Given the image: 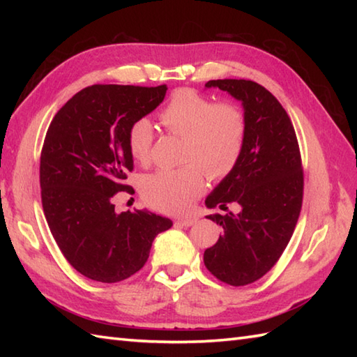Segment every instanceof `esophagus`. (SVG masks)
I'll return each instance as SVG.
<instances>
[{
    "mask_svg": "<svg viewBox=\"0 0 357 357\" xmlns=\"http://www.w3.org/2000/svg\"><path fill=\"white\" fill-rule=\"evenodd\" d=\"M196 222H198V219H196V218H181V219H178V224L184 225V227H190Z\"/></svg>",
    "mask_w": 357,
    "mask_h": 357,
    "instance_id": "1",
    "label": "esophagus"
}]
</instances>
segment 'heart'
<instances>
[{
    "label": "heart",
    "instance_id": "b5f03b06",
    "mask_svg": "<svg viewBox=\"0 0 357 357\" xmlns=\"http://www.w3.org/2000/svg\"><path fill=\"white\" fill-rule=\"evenodd\" d=\"M159 119L165 130L183 138L181 158L190 162L149 174L141 190L151 207L181 213L202 193L206 185L203 169L208 178L222 179L238 164L245 142V118L231 104H215L196 90L178 89L159 113ZM151 142L153 126L147 118L136 119L127 133L128 151L136 162H149Z\"/></svg>",
    "mask_w": 357,
    "mask_h": 357
}]
</instances>
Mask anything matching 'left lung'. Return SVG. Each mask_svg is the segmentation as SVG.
Here are the masks:
<instances>
[{
	"mask_svg": "<svg viewBox=\"0 0 357 357\" xmlns=\"http://www.w3.org/2000/svg\"><path fill=\"white\" fill-rule=\"evenodd\" d=\"M211 87L241 102L247 132L238 164L206 198L207 208L234 202L241 210L206 216L224 231L204 252V264L239 287L262 278L282 255L301 213L304 174L291 121L267 89L247 79H213Z\"/></svg>",
	"mask_w": 357,
	"mask_h": 357,
	"instance_id": "8db88e82",
	"label": "left lung"
}]
</instances>
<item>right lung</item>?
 I'll use <instances>...</instances> for the list:
<instances>
[{"label":"right lung","mask_w":357,"mask_h":357,"mask_svg":"<svg viewBox=\"0 0 357 357\" xmlns=\"http://www.w3.org/2000/svg\"><path fill=\"white\" fill-rule=\"evenodd\" d=\"M167 86L96 84L82 89L53 118L45 135L40 184L45 219L72 267L98 282L139 271L172 219L149 210L115 211L133 170L127 133L164 101Z\"/></svg>","instance_id":"right-lung-1"}]
</instances>
